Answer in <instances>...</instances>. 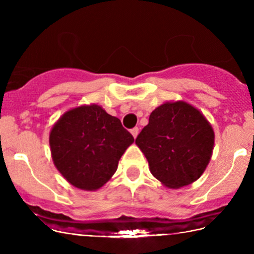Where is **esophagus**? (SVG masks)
I'll return each mask as SVG.
<instances>
[{"label":"esophagus","instance_id":"esophagus-1","mask_svg":"<svg viewBox=\"0 0 254 254\" xmlns=\"http://www.w3.org/2000/svg\"><path fill=\"white\" fill-rule=\"evenodd\" d=\"M130 132H131V135L134 136V139H136L137 134H139V127H132V129L130 130Z\"/></svg>","mask_w":254,"mask_h":254}]
</instances>
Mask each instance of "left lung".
<instances>
[{"instance_id": "left-lung-1", "label": "left lung", "mask_w": 254, "mask_h": 254, "mask_svg": "<svg viewBox=\"0 0 254 254\" xmlns=\"http://www.w3.org/2000/svg\"><path fill=\"white\" fill-rule=\"evenodd\" d=\"M214 139L206 118L190 104L178 101L166 102L151 113L135 142L147 158L152 176L177 189L203 175Z\"/></svg>"}]
</instances>
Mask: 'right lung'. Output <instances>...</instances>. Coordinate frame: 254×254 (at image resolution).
<instances>
[{
  "instance_id": "1",
  "label": "right lung",
  "mask_w": 254,
  "mask_h": 254,
  "mask_svg": "<svg viewBox=\"0 0 254 254\" xmlns=\"http://www.w3.org/2000/svg\"><path fill=\"white\" fill-rule=\"evenodd\" d=\"M132 142L120 120L97 104L66 112L49 136L55 167L68 183L83 190L103 187Z\"/></svg>"
}]
</instances>
